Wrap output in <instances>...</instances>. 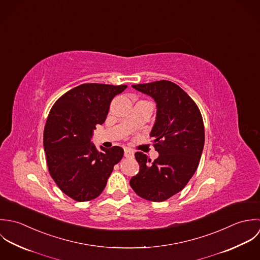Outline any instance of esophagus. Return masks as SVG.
<instances>
[{
  "label": "esophagus",
  "instance_id": "esophagus-1",
  "mask_svg": "<svg viewBox=\"0 0 260 260\" xmlns=\"http://www.w3.org/2000/svg\"><path fill=\"white\" fill-rule=\"evenodd\" d=\"M124 156L125 157H128V158H132L135 156V152L133 150H129V149H125L124 150Z\"/></svg>",
  "mask_w": 260,
  "mask_h": 260
}]
</instances>
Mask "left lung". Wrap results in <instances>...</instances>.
I'll return each instance as SVG.
<instances>
[{"label": "left lung", "instance_id": "obj_1", "mask_svg": "<svg viewBox=\"0 0 260 260\" xmlns=\"http://www.w3.org/2000/svg\"><path fill=\"white\" fill-rule=\"evenodd\" d=\"M133 87L156 102L150 136L158 156L151 162L137 152L140 172L129 185L140 197L161 202L182 191L198 168L205 142L203 118L195 102L174 82L159 80Z\"/></svg>", "mask_w": 260, "mask_h": 260}]
</instances>
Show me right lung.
<instances>
[{
    "mask_svg": "<svg viewBox=\"0 0 260 260\" xmlns=\"http://www.w3.org/2000/svg\"><path fill=\"white\" fill-rule=\"evenodd\" d=\"M126 87L84 83L59 98L49 112L43 136L48 170L59 189L75 201L99 197L122 158L120 147L98 151L91 139L112 99Z\"/></svg>",
    "mask_w": 260,
    "mask_h": 260,
    "instance_id": "add662e5",
    "label": "right lung"
}]
</instances>
